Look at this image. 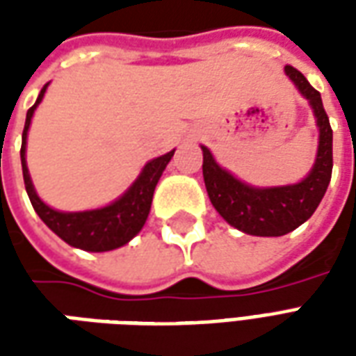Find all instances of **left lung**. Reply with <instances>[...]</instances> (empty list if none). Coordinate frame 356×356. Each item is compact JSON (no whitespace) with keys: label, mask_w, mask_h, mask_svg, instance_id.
<instances>
[{"label":"left lung","mask_w":356,"mask_h":356,"mask_svg":"<svg viewBox=\"0 0 356 356\" xmlns=\"http://www.w3.org/2000/svg\"><path fill=\"white\" fill-rule=\"evenodd\" d=\"M284 70L296 83L299 93L313 106L318 125L316 160L313 170L301 183L268 188L250 186L223 170L208 148L202 147L204 183L213 208L234 229L254 236H282L305 223L318 208L332 179V127L328 114L322 106L321 93L298 68L288 65Z\"/></svg>","instance_id":"1"}]
</instances>
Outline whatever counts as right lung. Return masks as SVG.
I'll return each mask as SVG.
<instances>
[{
    "mask_svg": "<svg viewBox=\"0 0 356 356\" xmlns=\"http://www.w3.org/2000/svg\"><path fill=\"white\" fill-rule=\"evenodd\" d=\"M49 83H45L38 95V101L32 108L28 110L26 124L22 131V147H20V162H22V175H24V186H26L28 198L34 206L35 213L40 216L43 223L49 227L57 236L65 240L66 244L74 248H80L86 252H110L116 248L124 246L129 240L143 229L147 221L150 204H152V194L162 177L165 165L170 163L171 156L175 150L168 154L158 156L154 160L143 168L140 175L135 179L127 191H125L116 202L110 206L99 209H89V211H57L49 208L45 202L40 200L35 194L32 179L26 168V135L34 110L42 102L45 89Z\"/></svg>",
    "mask_w": 356,
    "mask_h": 356,
    "instance_id": "add662e5",
    "label": "right lung"
}]
</instances>
